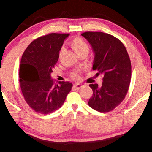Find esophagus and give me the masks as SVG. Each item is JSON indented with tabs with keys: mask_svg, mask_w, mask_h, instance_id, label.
<instances>
[{
	"mask_svg": "<svg viewBox=\"0 0 152 152\" xmlns=\"http://www.w3.org/2000/svg\"><path fill=\"white\" fill-rule=\"evenodd\" d=\"M83 87L82 85H80L79 83H75L74 85V88L76 89V90H79V89H80Z\"/></svg>",
	"mask_w": 152,
	"mask_h": 152,
	"instance_id": "esophagus-1",
	"label": "esophagus"
}]
</instances>
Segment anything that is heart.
<instances>
[{
	"instance_id": "1",
	"label": "heart",
	"mask_w": 152,
	"mask_h": 152,
	"mask_svg": "<svg viewBox=\"0 0 152 152\" xmlns=\"http://www.w3.org/2000/svg\"><path fill=\"white\" fill-rule=\"evenodd\" d=\"M70 44L73 49L77 53L79 56L84 53H88L89 50H90V46H89L88 42L81 37L74 38V39L71 41ZM62 51V50H61V51H60V54H61ZM72 75L74 77H77L78 76V74L76 72L73 73Z\"/></svg>"
}]
</instances>
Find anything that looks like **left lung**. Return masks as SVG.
Wrapping results in <instances>:
<instances>
[{
	"instance_id": "left-lung-1",
	"label": "left lung",
	"mask_w": 152,
	"mask_h": 152,
	"mask_svg": "<svg viewBox=\"0 0 152 152\" xmlns=\"http://www.w3.org/2000/svg\"><path fill=\"white\" fill-rule=\"evenodd\" d=\"M92 46L94 53L93 70L102 74L101 86L90 84L92 96L88 104L101 113L110 112L119 106L128 92L131 77V64L122 42L114 36L102 32L81 34Z\"/></svg>"
}]
</instances>
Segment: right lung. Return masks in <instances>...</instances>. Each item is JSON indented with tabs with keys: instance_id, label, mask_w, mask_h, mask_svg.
Here are the masks:
<instances>
[{
	"instance_id": "right-lung-1",
	"label": "right lung",
	"mask_w": 152,
	"mask_h": 152,
	"mask_svg": "<svg viewBox=\"0 0 152 152\" xmlns=\"http://www.w3.org/2000/svg\"><path fill=\"white\" fill-rule=\"evenodd\" d=\"M69 34L50 33L38 37L26 48L19 69V82L24 99L35 112L46 115L62 106L72 83L50 77L60 50Z\"/></svg>"
}]
</instances>
